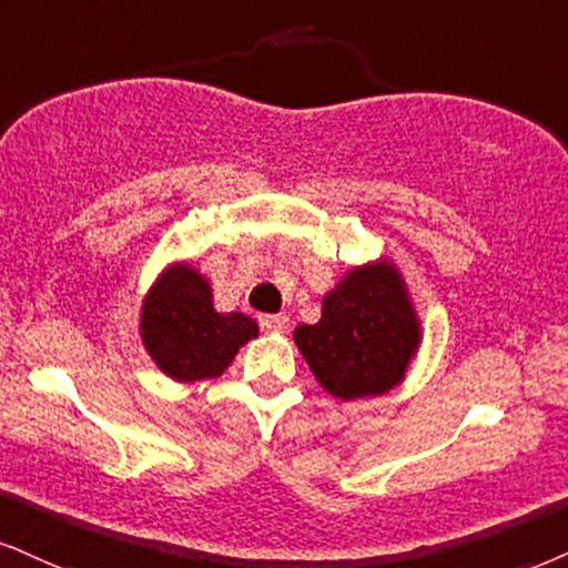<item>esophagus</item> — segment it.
Instances as JSON below:
<instances>
[{
  "instance_id": "esophagus-1",
  "label": "esophagus",
  "mask_w": 568,
  "mask_h": 568,
  "mask_svg": "<svg viewBox=\"0 0 568 568\" xmlns=\"http://www.w3.org/2000/svg\"><path fill=\"white\" fill-rule=\"evenodd\" d=\"M261 326L265 328V332H273V334H284L286 328H290V318L282 316V313H276V316H261Z\"/></svg>"
}]
</instances>
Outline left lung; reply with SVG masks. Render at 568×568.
Listing matches in <instances>:
<instances>
[{
    "instance_id": "8db88e82",
    "label": "left lung",
    "mask_w": 568,
    "mask_h": 568,
    "mask_svg": "<svg viewBox=\"0 0 568 568\" xmlns=\"http://www.w3.org/2000/svg\"><path fill=\"white\" fill-rule=\"evenodd\" d=\"M295 345L337 400L397 387L422 345V321L397 265L379 257L349 268L324 297L318 324L295 328Z\"/></svg>"
}]
</instances>
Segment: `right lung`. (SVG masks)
<instances>
[{
  "label": "right lung",
  "mask_w": 568,
  "mask_h": 568,
  "mask_svg": "<svg viewBox=\"0 0 568 568\" xmlns=\"http://www.w3.org/2000/svg\"><path fill=\"white\" fill-rule=\"evenodd\" d=\"M139 337L155 366L173 382L215 379L242 345L257 337L244 313H219L213 290L189 263H171L142 300Z\"/></svg>",
  "instance_id": "1"
}]
</instances>
